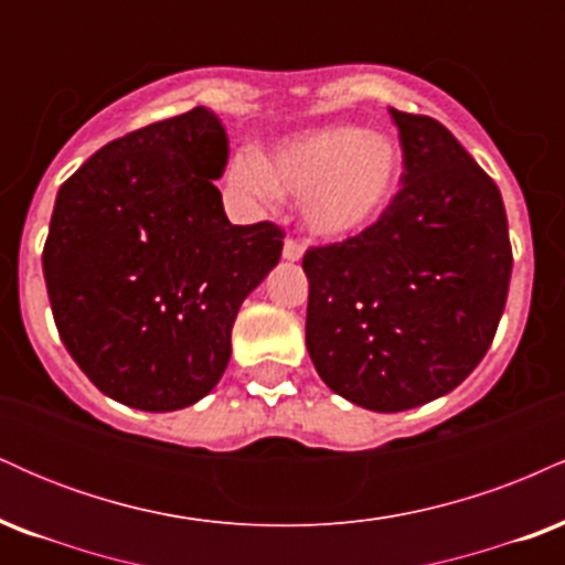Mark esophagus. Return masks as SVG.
<instances>
[{"mask_svg": "<svg viewBox=\"0 0 565 565\" xmlns=\"http://www.w3.org/2000/svg\"><path fill=\"white\" fill-rule=\"evenodd\" d=\"M302 255H305L302 242H297V238H287V242H284V260L297 263V260H302Z\"/></svg>", "mask_w": 565, "mask_h": 565, "instance_id": "1", "label": "esophagus"}]
</instances>
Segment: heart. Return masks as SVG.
<instances>
[{
  "label": "heart",
  "instance_id": "heart-1",
  "mask_svg": "<svg viewBox=\"0 0 565 565\" xmlns=\"http://www.w3.org/2000/svg\"><path fill=\"white\" fill-rule=\"evenodd\" d=\"M401 172L404 157L391 135L332 125L291 135L268 157L242 151L231 161L228 183L255 201L297 196L316 236L350 238L385 215Z\"/></svg>",
  "mask_w": 565,
  "mask_h": 565
}]
</instances>
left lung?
Listing matches in <instances>:
<instances>
[{
  "mask_svg": "<svg viewBox=\"0 0 565 565\" xmlns=\"http://www.w3.org/2000/svg\"><path fill=\"white\" fill-rule=\"evenodd\" d=\"M401 191L372 228L305 252V345L350 404L406 412L451 393L494 340L512 249L502 193L430 116L391 108Z\"/></svg>",
  "mask_w": 565,
  "mask_h": 565,
  "instance_id": "1",
  "label": "left lung"
}]
</instances>
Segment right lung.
Returning a JSON list of instances; mask_svg holds the SVG:
<instances>
[{"instance_id": "add662e5", "label": "right lung", "mask_w": 565, "mask_h": 565, "mask_svg": "<svg viewBox=\"0 0 565 565\" xmlns=\"http://www.w3.org/2000/svg\"><path fill=\"white\" fill-rule=\"evenodd\" d=\"M225 164L223 121L199 106L103 146L57 191L42 255L57 334L119 404L204 398L228 366L238 308L281 257L274 223L225 217Z\"/></svg>"}]
</instances>
